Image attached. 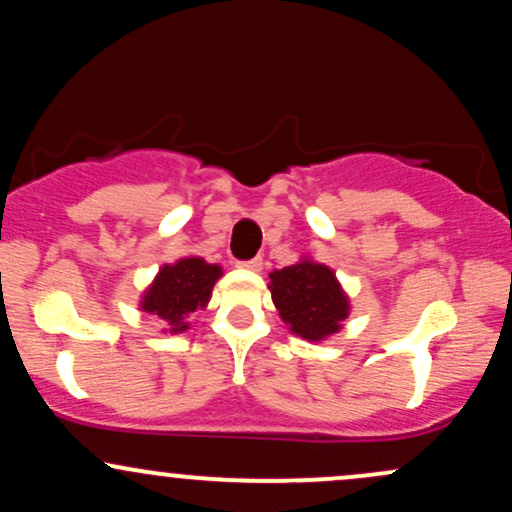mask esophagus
I'll list each match as a JSON object with an SVG mask.
<instances>
[{
  "label": "esophagus",
  "instance_id": "obj_1",
  "mask_svg": "<svg viewBox=\"0 0 512 512\" xmlns=\"http://www.w3.org/2000/svg\"><path fill=\"white\" fill-rule=\"evenodd\" d=\"M240 269H248V272H260L262 269V260L260 257H252V260H245V262H238Z\"/></svg>",
  "mask_w": 512,
  "mask_h": 512
}]
</instances>
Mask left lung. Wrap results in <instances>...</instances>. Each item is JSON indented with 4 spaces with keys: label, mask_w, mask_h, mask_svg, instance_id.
<instances>
[{
    "label": "left lung",
    "mask_w": 512,
    "mask_h": 512,
    "mask_svg": "<svg viewBox=\"0 0 512 512\" xmlns=\"http://www.w3.org/2000/svg\"><path fill=\"white\" fill-rule=\"evenodd\" d=\"M269 291L286 327L305 342H325L342 330L351 301L327 264L308 255L269 274Z\"/></svg>",
    "instance_id": "1"
}]
</instances>
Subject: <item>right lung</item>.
I'll list each match as a JSON object with an SVG mask.
<instances>
[{"instance_id":"right-lung-1","label":"right lung","mask_w":512,"mask_h":512,"mask_svg":"<svg viewBox=\"0 0 512 512\" xmlns=\"http://www.w3.org/2000/svg\"><path fill=\"white\" fill-rule=\"evenodd\" d=\"M219 264H209L204 257L190 255L178 262L163 264L146 291L139 308L161 320L163 332L180 334L190 330V317L207 308L211 289L221 279Z\"/></svg>"}]
</instances>
